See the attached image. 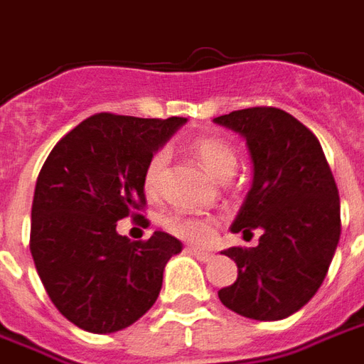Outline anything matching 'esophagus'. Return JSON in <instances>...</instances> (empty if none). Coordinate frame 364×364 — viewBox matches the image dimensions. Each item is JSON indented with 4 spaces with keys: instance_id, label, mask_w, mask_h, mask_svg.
I'll list each match as a JSON object with an SVG mask.
<instances>
[{
    "instance_id": "obj_1",
    "label": "esophagus",
    "mask_w": 364,
    "mask_h": 364,
    "mask_svg": "<svg viewBox=\"0 0 364 364\" xmlns=\"http://www.w3.org/2000/svg\"><path fill=\"white\" fill-rule=\"evenodd\" d=\"M185 252L191 253L193 257H197V259L203 261V263H205V261L213 259V253L205 252V250H198V247H185Z\"/></svg>"
}]
</instances>
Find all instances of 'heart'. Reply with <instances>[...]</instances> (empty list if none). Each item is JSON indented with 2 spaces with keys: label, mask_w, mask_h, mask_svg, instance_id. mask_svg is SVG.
<instances>
[{
  "label": "heart",
  "mask_w": 364,
  "mask_h": 364,
  "mask_svg": "<svg viewBox=\"0 0 364 364\" xmlns=\"http://www.w3.org/2000/svg\"><path fill=\"white\" fill-rule=\"evenodd\" d=\"M193 151L206 171L214 175L216 179H226L236 169V151L220 138H198L193 142ZM167 159L169 158L166 150H158L148 159L146 169H144V189L148 195H158L161 189ZM161 224L171 236L191 242V244H205L216 232V220L213 216H205V214L171 213L164 216Z\"/></svg>",
  "instance_id": "obj_1"
}]
</instances>
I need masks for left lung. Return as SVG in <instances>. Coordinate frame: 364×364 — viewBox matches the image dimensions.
<instances>
[{"mask_svg":"<svg viewBox=\"0 0 364 364\" xmlns=\"http://www.w3.org/2000/svg\"><path fill=\"white\" fill-rule=\"evenodd\" d=\"M245 138L253 183L232 224L259 245L230 247L237 279L218 290L232 312L274 321L298 312L318 292L339 234V193L318 138L289 112L252 107L214 119Z\"/></svg>","mask_w":364,"mask_h":364,"instance_id":"8db88e82","label":"left lung"}]
</instances>
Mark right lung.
<instances>
[{
  "label": "right lung",
  "instance_id": "obj_1",
  "mask_svg": "<svg viewBox=\"0 0 364 364\" xmlns=\"http://www.w3.org/2000/svg\"><path fill=\"white\" fill-rule=\"evenodd\" d=\"M185 122L99 112L70 130L44 161L31 210V253L52 304L77 328L119 331L158 300L166 263L183 244L166 232L130 242L117 222L142 220L146 164Z\"/></svg>",
  "mask_w": 364,
  "mask_h": 364
}]
</instances>
